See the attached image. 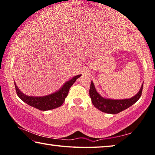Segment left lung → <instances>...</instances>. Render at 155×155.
Here are the masks:
<instances>
[{"label":"left lung","mask_w":155,"mask_h":155,"mask_svg":"<svg viewBox=\"0 0 155 155\" xmlns=\"http://www.w3.org/2000/svg\"><path fill=\"white\" fill-rule=\"evenodd\" d=\"M143 87V83L138 93L136 95H135V96L130 97L129 99L114 100L102 97L97 92L93 82L91 81L90 90H89V95H90L93 105L97 110H100L102 112L107 113V114H115L125 110L126 109L130 107L134 103H136L142 94Z\"/></svg>","instance_id":"1"}]
</instances>
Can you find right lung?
I'll return each mask as SVG.
<instances>
[{"label":"right lung","mask_w":155,"mask_h":155,"mask_svg":"<svg viewBox=\"0 0 155 155\" xmlns=\"http://www.w3.org/2000/svg\"><path fill=\"white\" fill-rule=\"evenodd\" d=\"M81 76V74L75 76L71 79L65 82L64 84H63V86L55 93L44 95V96H28L20 91L15 83V90L19 98L29 105L42 111L53 110V109L59 107L64 103L65 98L68 95L70 87Z\"/></svg>","instance_id":"add662e5"}]
</instances>
